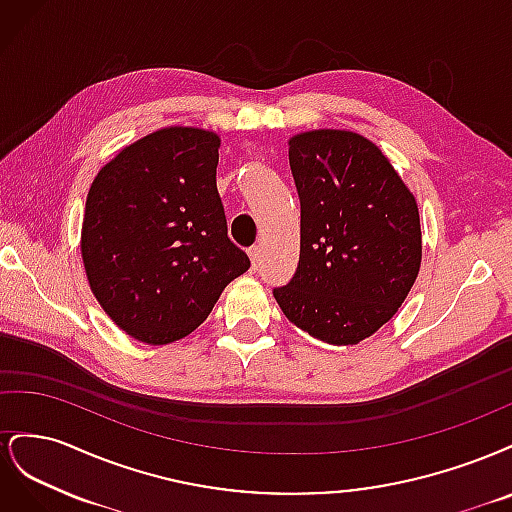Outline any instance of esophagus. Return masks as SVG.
<instances>
[{
  "label": "esophagus",
  "instance_id": "1",
  "mask_svg": "<svg viewBox=\"0 0 512 512\" xmlns=\"http://www.w3.org/2000/svg\"><path fill=\"white\" fill-rule=\"evenodd\" d=\"M250 260H252V271H258V265H260V247L258 245H254V247H250Z\"/></svg>",
  "mask_w": 512,
  "mask_h": 512
}]
</instances>
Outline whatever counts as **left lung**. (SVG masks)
<instances>
[{"label": "left lung", "mask_w": 512, "mask_h": 512, "mask_svg": "<svg viewBox=\"0 0 512 512\" xmlns=\"http://www.w3.org/2000/svg\"><path fill=\"white\" fill-rule=\"evenodd\" d=\"M288 160L301 200V254L273 297L305 333L354 346L395 316L421 269L414 194L356 132H301L288 141Z\"/></svg>", "instance_id": "8db88e82"}]
</instances>
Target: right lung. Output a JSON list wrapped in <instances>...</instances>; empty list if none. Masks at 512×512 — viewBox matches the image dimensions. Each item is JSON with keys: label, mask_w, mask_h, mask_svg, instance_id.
<instances>
[{"label": "right lung", "mask_w": 512, "mask_h": 512, "mask_svg": "<svg viewBox=\"0 0 512 512\" xmlns=\"http://www.w3.org/2000/svg\"><path fill=\"white\" fill-rule=\"evenodd\" d=\"M220 136L162 128L100 168L85 205L89 288L119 329L164 346L190 335L250 269L215 185Z\"/></svg>", "instance_id": "right-lung-1"}]
</instances>
